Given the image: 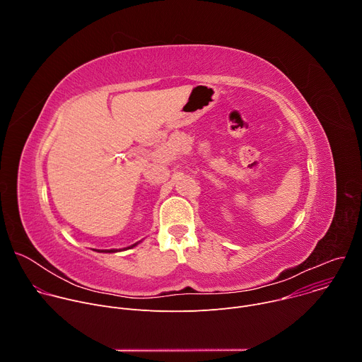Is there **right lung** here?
Wrapping results in <instances>:
<instances>
[{
  "label": "right lung",
  "mask_w": 362,
  "mask_h": 362,
  "mask_svg": "<svg viewBox=\"0 0 362 362\" xmlns=\"http://www.w3.org/2000/svg\"><path fill=\"white\" fill-rule=\"evenodd\" d=\"M137 243H139V242H136L134 245H132V246H129V247H124V250H126V249H130V247H134ZM97 252H106V253H112V252H117V249H105V250H97Z\"/></svg>",
  "instance_id": "right-lung-1"
}]
</instances>
